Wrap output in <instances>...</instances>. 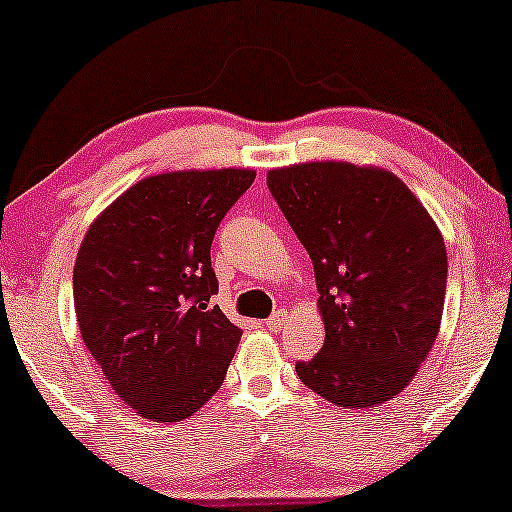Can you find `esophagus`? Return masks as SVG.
I'll use <instances>...</instances> for the list:
<instances>
[{
  "mask_svg": "<svg viewBox=\"0 0 512 512\" xmlns=\"http://www.w3.org/2000/svg\"><path fill=\"white\" fill-rule=\"evenodd\" d=\"M286 324H288V312H283V310H279V312H276V315H272V317L267 319V322H264V326H267L269 331L286 329Z\"/></svg>",
  "mask_w": 512,
  "mask_h": 512,
  "instance_id": "obj_1",
  "label": "esophagus"
}]
</instances>
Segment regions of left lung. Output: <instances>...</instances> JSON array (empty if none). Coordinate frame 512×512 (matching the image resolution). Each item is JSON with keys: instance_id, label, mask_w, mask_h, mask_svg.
Here are the masks:
<instances>
[{"instance_id": "8db88e82", "label": "left lung", "mask_w": 512, "mask_h": 512, "mask_svg": "<svg viewBox=\"0 0 512 512\" xmlns=\"http://www.w3.org/2000/svg\"><path fill=\"white\" fill-rule=\"evenodd\" d=\"M267 186L315 264L326 331L295 372L338 408H377L410 384L439 336L448 274L439 226L379 166H281Z\"/></svg>"}]
</instances>
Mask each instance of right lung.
<instances>
[{"label":"right lung","mask_w":512,"mask_h":512,"mask_svg":"<svg viewBox=\"0 0 512 512\" xmlns=\"http://www.w3.org/2000/svg\"><path fill=\"white\" fill-rule=\"evenodd\" d=\"M252 169L147 176L90 224L73 267L80 336L123 403L188 420L224 384L243 336L209 298L214 233Z\"/></svg>","instance_id":"add662e5"}]
</instances>
